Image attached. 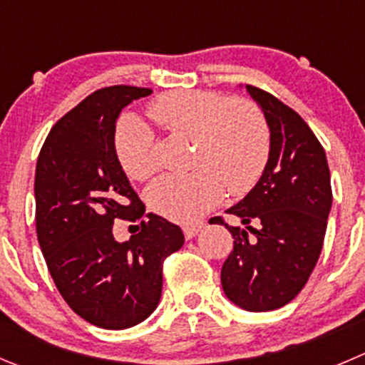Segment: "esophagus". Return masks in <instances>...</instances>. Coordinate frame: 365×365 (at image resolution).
Wrapping results in <instances>:
<instances>
[{"label":"esophagus","mask_w":365,"mask_h":365,"mask_svg":"<svg viewBox=\"0 0 365 365\" xmlns=\"http://www.w3.org/2000/svg\"><path fill=\"white\" fill-rule=\"evenodd\" d=\"M203 228V222H194V225H183V233H185L187 239H192L200 233V230Z\"/></svg>","instance_id":"esophagus-1"}]
</instances>
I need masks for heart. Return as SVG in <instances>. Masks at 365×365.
<instances>
[{"instance_id": "b5f03b06", "label": "heart", "mask_w": 365, "mask_h": 365, "mask_svg": "<svg viewBox=\"0 0 365 365\" xmlns=\"http://www.w3.org/2000/svg\"><path fill=\"white\" fill-rule=\"evenodd\" d=\"M146 114L162 130L192 137L189 173L164 175L148 192L151 208L164 217L189 222L201 217L230 194L242 196L260 180L269 153L271 132L257 103L208 91H171L150 101ZM114 153L132 180L157 171L153 133L135 115H125L114 130Z\"/></svg>"}]
</instances>
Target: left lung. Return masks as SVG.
Instances as JSON below:
<instances>
[{
	"instance_id": "left-lung-1",
	"label": "left lung",
	"mask_w": 365,
	"mask_h": 365,
	"mask_svg": "<svg viewBox=\"0 0 365 365\" xmlns=\"http://www.w3.org/2000/svg\"><path fill=\"white\" fill-rule=\"evenodd\" d=\"M267 119L271 153L257 185L228 208L233 250L221 269L226 298L250 312H269L299 294L323 250L331 208L327 153L298 112L246 85Z\"/></svg>"
}]
</instances>
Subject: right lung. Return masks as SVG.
I'll list each match as a JSON object with an SVG mask.
<instances>
[{
    "label": "right lung",
    "instance_id": "1",
    "mask_svg": "<svg viewBox=\"0 0 365 365\" xmlns=\"http://www.w3.org/2000/svg\"><path fill=\"white\" fill-rule=\"evenodd\" d=\"M151 88L114 85L56 121L35 169V225L49 274L67 305L94 327L125 330L160 302L162 264L183 246L180 226L157 214L118 242L115 219L137 221L144 203L114 153L115 121Z\"/></svg>",
    "mask_w": 365,
    "mask_h": 365
}]
</instances>
